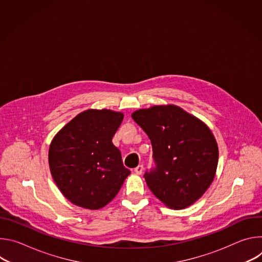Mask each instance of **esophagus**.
Masks as SVG:
<instances>
[{
  "instance_id": "esophagus-1",
  "label": "esophagus",
  "mask_w": 262,
  "mask_h": 262,
  "mask_svg": "<svg viewBox=\"0 0 262 262\" xmlns=\"http://www.w3.org/2000/svg\"><path fill=\"white\" fill-rule=\"evenodd\" d=\"M143 170H144V167H143L142 165H139L138 167H136V168H135V173H136V174H139V175H140V174H142Z\"/></svg>"
}]
</instances>
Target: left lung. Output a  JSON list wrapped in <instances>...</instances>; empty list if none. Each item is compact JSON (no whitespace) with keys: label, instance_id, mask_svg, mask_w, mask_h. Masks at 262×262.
I'll use <instances>...</instances> for the list:
<instances>
[{"label":"left lung","instance_id":"left-lung-1","mask_svg":"<svg viewBox=\"0 0 262 262\" xmlns=\"http://www.w3.org/2000/svg\"><path fill=\"white\" fill-rule=\"evenodd\" d=\"M132 117L152 145L155 167L144 174L148 188L170 208L193 204L208 189L217 166L210 129L175 105L139 110Z\"/></svg>","mask_w":262,"mask_h":262}]
</instances>
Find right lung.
I'll list each match as a JSON object with an SVG mask.
<instances>
[{
  "instance_id": "add662e5",
  "label": "right lung",
  "mask_w": 262,
  "mask_h": 262,
  "mask_svg": "<svg viewBox=\"0 0 262 262\" xmlns=\"http://www.w3.org/2000/svg\"><path fill=\"white\" fill-rule=\"evenodd\" d=\"M123 114L110 110H88L74 117L54 138L49 163L62 194L88 209L106 205L118 194L130 171L112 138Z\"/></svg>"
}]
</instances>
